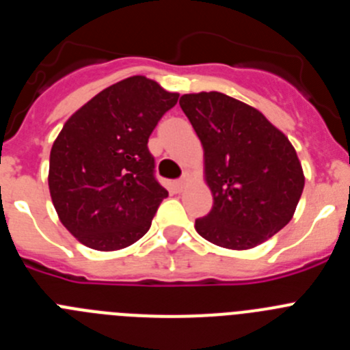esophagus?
Masks as SVG:
<instances>
[{
	"instance_id": "34e87169",
	"label": "esophagus",
	"mask_w": 350,
	"mask_h": 350,
	"mask_svg": "<svg viewBox=\"0 0 350 350\" xmlns=\"http://www.w3.org/2000/svg\"><path fill=\"white\" fill-rule=\"evenodd\" d=\"M184 185H185L184 178H178V180H173V189L177 191V193H180V191L184 189Z\"/></svg>"
}]
</instances>
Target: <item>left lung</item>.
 <instances>
[{"mask_svg": "<svg viewBox=\"0 0 350 350\" xmlns=\"http://www.w3.org/2000/svg\"><path fill=\"white\" fill-rule=\"evenodd\" d=\"M205 150L213 206L196 231L226 249H252L291 221L305 177L295 147L259 110L222 92L180 98Z\"/></svg>", "mask_w": 350, "mask_h": 350, "instance_id": "obj_1", "label": "left lung"}]
</instances>
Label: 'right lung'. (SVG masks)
Returning a JSON list of instances; mask_svg holds the SVG:
<instances>
[{"instance_id":"1","label":"right lung","mask_w":350,"mask_h":350,"mask_svg":"<svg viewBox=\"0 0 350 350\" xmlns=\"http://www.w3.org/2000/svg\"><path fill=\"white\" fill-rule=\"evenodd\" d=\"M177 100L154 80L129 77L66 120L52 145L49 189L61 222L83 245L124 249L148 231L168 198L148 137Z\"/></svg>"}]
</instances>
